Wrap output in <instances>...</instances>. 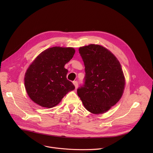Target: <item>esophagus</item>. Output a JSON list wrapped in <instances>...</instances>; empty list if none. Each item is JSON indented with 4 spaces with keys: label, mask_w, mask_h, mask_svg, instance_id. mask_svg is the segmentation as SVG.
<instances>
[{
    "label": "esophagus",
    "mask_w": 153,
    "mask_h": 153,
    "mask_svg": "<svg viewBox=\"0 0 153 153\" xmlns=\"http://www.w3.org/2000/svg\"><path fill=\"white\" fill-rule=\"evenodd\" d=\"M73 84H74V86H75L76 89H77V87H78V82H77V81H73Z\"/></svg>",
    "instance_id": "esophagus-1"
}]
</instances>
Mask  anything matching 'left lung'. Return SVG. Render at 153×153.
Masks as SVG:
<instances>
[{
	"label": "left lung",
	"instance_id": "1",
	"mask_svg": "<svg viewBox=\"0 0 153 153\" xmlns=\"http://www.w3.org/2000/svg\"><path fill=\"white\" fill-rule=\"evenodd\" d=\"M85 66L84 84L77 92L84 107L94 114H103L121 99L125 81L121 64L105 48L91 44L80 47Z\"/></svg>",
	"mask_w": 153,
	"mask_h": 153
}]
</instances>
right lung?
Here are the masks:
<instances>
[{"mask_svg": "<svg viewBox=\"0 0 153 153\" xmlns=\"http://www.w3.org/2000/svg\"><path fill=\"white\" fill-rule=\"evenodd\" d=\"M73 48L55 46L43 51L33 61L25 75V87L29 97L38 105L52 108L66 94L75 89L66 78L64 66L73 57Z\"/></svg>", "mask_w": 153, "mask_h": 153, "instance_id": "right-lung-1", "label": "right lung"}]
</instances>
